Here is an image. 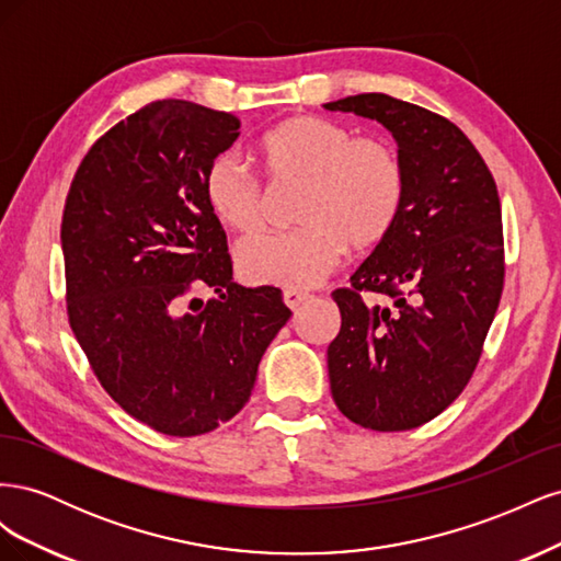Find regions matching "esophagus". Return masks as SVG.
Segmentation results:
<instances>
[{
    "instance_id": "34e87169",
    "label": "esophagus",
    "mask_w": 561,
    "mask_h": 561,
    "mask_svg": "<svg viewBox=\"0 0 561 561\" xmlns=\"http://www.w3.org/2000/svg\"><path fill=\"white\" fill-rule=\"evenodd\" d=\"M307 299H309V295H307V293H299V290H285V293H283L285 307L293 309V311H297Z\"/></svg>"
}]
</instances>
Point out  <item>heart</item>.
<instances>
[{
    "mask_svg": "<svg viewBox=\"0 0 561 561\" xmlns=\"http://www.w3.org/2000/svg\"><path fill=\"white\" fill-rule=\"evenodd\" d=\"M268 182L301 180L297 227L239 245L236 262L252 285L307 290L330 276L346 245L369 250L393 231L404 206L407 171L398 147L381 135H355L320 116H293L257 142ZM203 194L219 225L254 233L264 222V186L236 159H217Z\"/></svg>",
    "mask_w": 561,
    "mask_h": 561,
    "instance_id": "obj_1",
    "label": "heart"
}]
</instances>
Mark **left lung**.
<instances>
[{
    "instance_id": "1",
    "label": "left lung",
    "mask_w": 561,
    "mask_h": 561,
    "mask_svg": "<svg viewBox=\"0 0 561 561\" xmlns=\"http://www.w3.org/2000/svg\"><path fill=\"white\" fill-rule=\"evenodd\" d=\"M330 112L377 118L407 171L398 222L332 293L342 330L328 346L332 398L363 428L423 426L461 396L503 278V222L494 175L449 118L386 93L348 95Z\"/></svg>"
}]
</instances>
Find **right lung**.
Instances as JSON below:
<instances>
[{
  "label": "right lung",
  "instance_id": "add662e5",
  "mask_svg": "<svg viewBox=\"0 0 561 561\" xmlns=\"http://www.w3.org/2000/svg\"><path fill=\"white\" fill-rule=\"evenodd\" d=\"M239 135L229 112L157 100L95 140L65 198L70 328L110 398L163 435L239 414L293 316L278 287L231 280L227 233L203 194ZM203 286L218 297L192 310Z\"/></svg>",
  "mask_w": 561,
  "mask_h": 561
}]
</instances>
